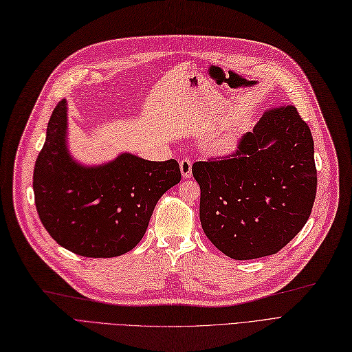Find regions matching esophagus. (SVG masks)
<instances>
[{
    "label": "esophagus",
    "mask_w": 352,
    "mask_h": 352,
    "mask_svg": "<svg viewBox=\"0 0 352 352\" xmlns=\"http://www.w3.org/2000/svg\"><path fill=\"white\" fill-rule=\"evenodd\" d=\"M191 160L188 158H183L179 161V169H181V174H183L184 178H190L191 177Z\"/></svg>",
    "instance_id": "obj_1"
}]
</instances>
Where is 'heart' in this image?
I'll return each mask as SVG.
<instances>
[{
    "label": "heart",
    "instance_id": "b5f03b06",
    "mask_svg": "<svg viewBox=\"0 0 352 352\" xmlns=\"http://www.w3.org/2000/svg\"><path fill=\"white\" fill-rule=\"evenodd\" d=\"M235 136L233 135H225L220 139H217L214 142V149L217 151H222V152H228L230 151L233 146H235Z\"/></svg>",
    "mask_w": 352,
    "mask_h": 352
}]
</instances>
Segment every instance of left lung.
I'll return each mask as SVG.
<instances>
[{
  "label": "left lung",
  "instance_id": "8db88e82",
  "mask_svg": "<svg viewBox=\"0 0 352 352\" xmlns=\"http://www.w3.org/2000/svg\"><path fill=\"white\" fill-rule=\"evenodd\" d=\"M314 138L293 104L268 109L238 148L192 164L206 236L233 259L277 254L303 229L318 186Z\"/></svg>",
  "mask_w": 352,
  "mask_h": 352
}]
</instances>
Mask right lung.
<instances>
[{
    "label": "right lung",
    "mask_w": 352,
    "mask_h": 352,
    "mask_svg": "<svg viewBox=\"0 0 352 352\" xmlns=\"http://www.w3.org/2000/svg\"><path fill=\"white\" fill-rule=\"evenodd\" d=\"M65 135L67 101L62 100L50 116L33 171L42 225L76 255L111 258L132 251L162 194L181 181L179 164L122 153L107 165L85 168L71 160Z\"/></svg>",
    "instance_id": "add662e5"
}]
</instances>
